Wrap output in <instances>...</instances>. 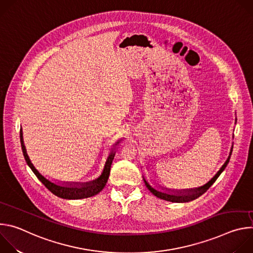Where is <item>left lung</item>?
Segmentation results:
<instances>
[{"label": "left lung", "mask_w": 253, "mask_h": 253, "mask_svg": "<svg viewBox=\"0 0 253 253\" xmlns=\"http://www.w3.org/2000/svg\"><path fill=\"white\" fill-rule=\"evenodd\" d=\"M232 149H233V146H231V149H230V152H229V156L227 158V160L225 161V163L222 165V167L219 169V171L215 174V176L210 180V181L208 183H206L205 185L201 186V187H198V188H194V189H186V190H179V191H174L172 190L174 193H171V192H164V191H159L157 190L156 188L152 187L148 181H146L145 178L144 179V182H145V185L146 187L150 190V192L152 194H154L155 196H157L158 198H161L163 200H166V201H170V202H177V203H180V202H189V201H192L196 198H198L199 196H201L202 194H204L209 188L210 186L216 181V179H217L219 177V175L223 172V170L226 168L228 162H229V159H230V156H231V153H232Z\"/></svg>", "instance_id": "1"}]
</instances>
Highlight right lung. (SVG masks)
<instances>
[{
    "label": "right lung",
    "mask_w": 253,
    "mask_h": 253,
    "mask_svg": "<svg viewBox=\"0 0 253 253\" xmlns=\"http://www.w3.org/2000/svg\"><path fill=\"white\" fill-rule=\"evenodd\" d=\"M20 139H21L23 154H24L27 164L32 169V171L35 173V175L38 177L40 181L56 196L64 198V199H83V198H88V197L98 194L105 187V185L108 181V178H109L111 164H112V161L115 156L114 150L110 153L109 156H108L107 161L104 166V169H103V172L100 175V177L97 178L96 180H93V181L86 182V183H74L73 182V183H66V184L65 183L57 184V183L50 181L49 179H47L44 175H42L37 169H36V167L32 163V161L27 153L25 144H24L22 128L20 129ZM118 143H119V141L116 144H118Z\"/></svg>",
    "instance_id": "obj_1"
}]
</instances>
